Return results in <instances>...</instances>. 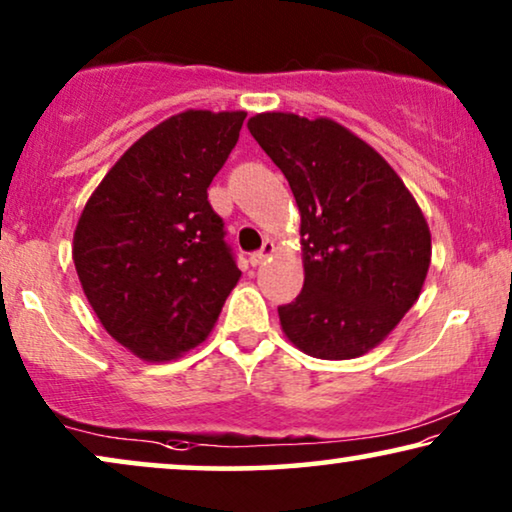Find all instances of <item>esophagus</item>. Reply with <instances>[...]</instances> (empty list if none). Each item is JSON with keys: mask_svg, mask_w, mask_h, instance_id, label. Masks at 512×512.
<instances>
[{"mask_svg": "<svg viewBox=\"0 0 512 512\" xmlns=\"http://www.w3.org/2000/svg\"><path fill=\"white\" fill-rule=\"evenodd\" d=\"M272 254H275V242L265 240L263 247L249 256V261H251V265H254V268H258V265H263L265 261H268V258H272Z\"/></svg>", "mask_w": 512, "mask_h": 512, "instance_id": "esophagus-1", "label": "esophagus"}]
</instances>
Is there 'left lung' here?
<instances>
[{
  "mask_svg": "<svg viewBox=\"0 0 512 512\" xmlns=\"http://www.w3.org/2000/svg\"><path fill=\"white\" fill-rule=\"evenodd\" d=\"M247 128L289 181L300 212L305 282L279 324L314 359L363 356L417 303L431 230L373 146L333 118L265 111Z\"/></svg>",
  "mask_w": 512,
  "mask_h": 512,
  "instance_id": "8db88e82",
  "label": "left lung"
}]
</instances>
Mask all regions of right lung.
I'll return each instance as SVG.
<instances>
[{
	"label": "right lung",
	"mask_w": 512,
	"mask_h": 512,
	"mask_svg": "<svg viewBox=\"0 0 512 512\" xmlns=\"http://www.w3.org/2000/svg\"><path fill=\"white\" fill-rule=\"evenodd\" d=\"M247 111L186 109L137 139L90 195L72 258L90 307L139 359H179L207 340L240 282L207 188Z\"/></svg>",
	"instance_id": "1"
}]
</instances>
